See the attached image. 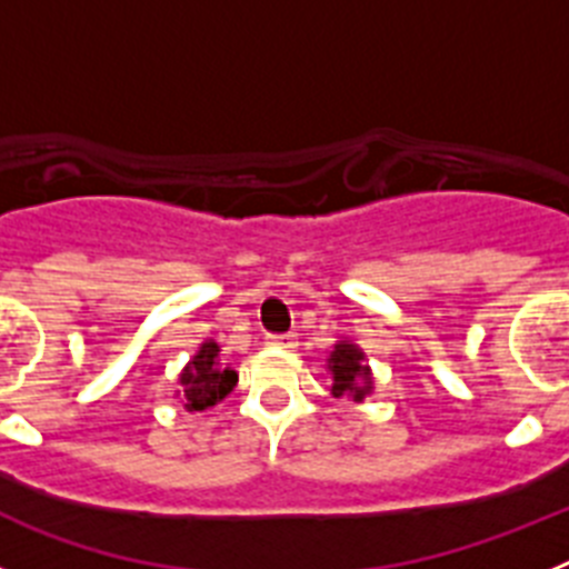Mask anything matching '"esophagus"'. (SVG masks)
I'll list each match as a JSON object with an SVG mask.
<instances>
[{
	"label": "esophagus",
	"mask_w": 569,
	"mask_h": 569,
	"mask_svg": "<svg viewBox=\"0 0 569 569\" xmlns=\"http://www.w3.org/2000/svg\"><path fill=\"white\" fill-rule=\"evenodd\" d=\"M299 345V339H296L293 333H284V336H270L268 339V347H281V350H290V347Z\"/></svg>",
	"instance_id": "34e87169"
}]
</instances>
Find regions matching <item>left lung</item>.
Listing matches in <instances>:
<instances>
[{"instance_id": "obj_1", "label": "left lung", "mask_w": 569, "mask_h": 569, "mask_svg": "<svg viewBox=\"0 0 569 569\" xmlns=\"http://www.w3.org/2000/svg\"><path fill=\"white\" fill-rule=\"evenodd\" d=\"M328 373H330V393L336 399L365 401L376 390L373 370L367 365V356L356 341L339 339L328 353Z\"/></svg>"}]
</instances>
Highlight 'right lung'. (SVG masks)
<instances>
[{
  "mask_svg": "<svg viewBox=\"0 0 569 569\" xmlns=\"http://www.w3.org/2000/svg\"><path fill=\"white\" fill-rule=\"evenodd\" d=\"M236 381H239V373L230 365H222L219 345L213 339H204L193 359L182 367L173 399H179L188 413H202L208 407L219 405L233 390Z\"/></svg>",
  "mask_w": 569,
  "mask_h": 569,
  "instance_id": "add662e5",
  "label": "right lung"
}]
</instances>
